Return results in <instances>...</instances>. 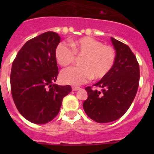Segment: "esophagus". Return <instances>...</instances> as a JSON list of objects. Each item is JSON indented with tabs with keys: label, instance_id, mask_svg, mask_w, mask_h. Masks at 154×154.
<instances>
[{
	"label": "esophagus",
	"instance_id": "1",
	"mask_svg": "<svg viewBox=\"0 0 154 154\" xmlns=\"http://www.w3.org/2000/svg\"><path fill=\"white\" fill-rule=\"evenodd\" d=\"M72 91L79 90V89H80V87H78V86H72Z\"/></svg>",
	"mask_w": 154,
	"mask_h": 154
}]
</instances>
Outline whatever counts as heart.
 Masks as SVG:
<instances>
[{
  "label": "heart",
  "mask_w": 154,
  "mask_h": 154,
  "mask_svg": "<svg viewBox=\"0 0 154 154\" xmlns=\"http://www.w3.org/2000/svg\"><path fill=\"white\" fill-rule=\"evenodd\" d=\"M75 55L82 57V66L62 71L60 80L63 83L78 85L92 78L101 79L111 71L116 61L113 48L103 45L100 41L89 36L71 41L70 45L61 42L55 49L57 62L64 67L74 63Z\"/></svg>",
  "instance_id": "obj_1"
}]
</instances>
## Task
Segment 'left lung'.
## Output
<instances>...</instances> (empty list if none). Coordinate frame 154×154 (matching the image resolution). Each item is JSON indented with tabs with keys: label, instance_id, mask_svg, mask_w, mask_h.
Instances as JSON below:
<instances>
[{
	"label": "left lung",
	"instance_id": "8db88e82",
	"mask_svg": "<svg viewBox=\"0 0 154 154\" xmlns=\"http://www.w3.org/2000/svg\"><path fill=\"white\" fill-rule=\"evenodd\" d=\"M116 61L111 71L94 86L86 87L83 103L86 115L97 123H109L123 116L135 98L140 81V67L130 47L111 37Z\"/></svg>",
	"mask_w": 154,
	"mask_h": 154
}]
</instances>
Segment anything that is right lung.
Returning a JSON list of instances; mask_svg holds the SVG:
<instances>
[{"label":"right lung","mask_w":154,"mask_h":154,"mask_svg":"<svg viewBox=\"0 0 154 154\" xmlns=\"http://www.w3.org/2000/svg\"><path fill=\"white\" fill-rule=\"evenodd\" d=\"M60 36L48 31L28 41L12 63L11 88L18 112L31 123L45 124L58 115L70 85L53 84L58 75L55 49Z\"/></svg>","instance_id":"1"}]
</instances>
